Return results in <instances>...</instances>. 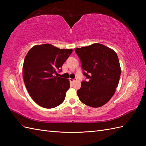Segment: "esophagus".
<instances>
[{
	"mask_svg": "<svg viewBox=\"0 0 146 146\" xmlns=\"http://www.w3.org/2000/svg\"><path fill=\"white\" fill-rule=\"evenodd\" d=\"M70 81L71 82V83H73V82H74L75 81V79H72V78H70Z\"/></svg>",
	"mask_w": 146,
	"mask_h": 146,
	"instance_id": "esophagus-1",
	"label": "esophagus"
}]
</instances>
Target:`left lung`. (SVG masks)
I'll return each mask as SVG.
<instances>
[{
  "label": "left lung",
  "mask_w": 146,
  "mask_h": 146,
  "mask_svg": "<svg viewBox=\"0 0 146 146\" xmlns=\"http://www.w3.org/2000/svg\"><path fill=\"white\" fill-rule=\"evenodd\" d=\"M82 63L83 75L88 81L82 82L78 91L82 103L100 107L112 97L119 84L121 70L116 52L99 43L76 48Z\"/></svg>",
  "instance_id": "left-lung-1"
}]
</instances>
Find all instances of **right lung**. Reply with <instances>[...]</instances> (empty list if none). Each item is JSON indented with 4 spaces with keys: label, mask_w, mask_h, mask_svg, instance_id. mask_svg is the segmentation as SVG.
Returning <instances> with one entry per match:
<instances>
[{
    "label": "right lung",
    "mask_w": 146,
    "mask_h": 146,
    "mask_svg": "<svg viewBox=\"0 0 146 146\" xmlns=\"http://www.w3.org/2000/svg\"><path fill=\"white\" fill-rule=\"evenodd\" d=\"M72 52V49L44 44L35 46L27 52L23 68L24 81L31 97L41 107L52 108L63 103L70 82L55 75L62 71Z\"/></svg>",
    "instance_id": "1"
}]
</instances>
